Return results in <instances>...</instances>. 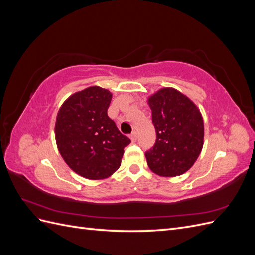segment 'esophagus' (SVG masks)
Listing matches in <instances>:
<instances>
[{
	"mask_svg": "<svg viewBox=\"0 0 255 255\" xmlns=\"http://www.w3.org/2000/svg\"><path fill=\"white\" fill-rule=\"evenodd\" d=\"M129 138H130V140H132L133 142H136L137 141V133L133 132L132 134L129 135Z\"/></svg>",
	"mask_w": 255,
	"mask_h": 255,
	"instance_id": "34e87169",
	"label": "esophagus"
}]
</instances>
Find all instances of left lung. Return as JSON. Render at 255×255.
I'll return each instance as SVG.
<instances>
[{
  "mask_svg": "<svg viewBox=\"0 0 255 255\" xmlns=\"http://www.w3.org/2000/svg\"><path fill=\"white\" fill-rule=\"evenodd\" d=\"M148 104L156 141L145 152L146 163L157 175H181L189 170L202 151V115L188 97L171 87L157 90L149 97Z\"/></svg>",
  "mask_w": 255,
  "mask_h": 255,
  "instance_id": "left-lung-1",
  "label": "left lung"
}]
</instances>
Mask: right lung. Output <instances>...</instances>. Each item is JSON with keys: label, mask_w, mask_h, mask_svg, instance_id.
<instances>
[{"label": "right lung", "mask_w": 255, "mask_h": 255, "mask_svg": "<svg viewBox=\"0 0 255 255\" xmlns=\"http://www.w3.org/2000/svg\"><path fill=\"white\" fill-rule=\"evenodd\" d=\"M112 92L91 86L69 97L60 106L55 139L66 164L88 180H102L118 170L130 140L107 115Z\"/></svg>", "instance_id": "1"}]
</instances>
